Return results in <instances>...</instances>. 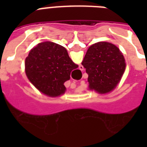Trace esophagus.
<instances>
[{
	"label": "esophagus",
	"instance_id": "1",
	"mask_svg": "<svg viewBox=\"0 0 147 147\" xmlns=\"http://www.w3.org/2000/svg\"><path fill=\"white\" fill-rule=\"evenodd\" d=\"M79 69H80L81 71H83V70H84V67H83L82 65H80V66H79ZM76 85L75 84V83H71V88H76Z\"/></svg>",
	"mask_w": 147,
	"mask_h": 147
}]
</instances>
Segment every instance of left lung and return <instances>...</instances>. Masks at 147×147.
Listing matches in <instances>:
<instances>
[{
  "instance_id": "obj_1",
  "label": "left lung",
  "mask_w": 147,
  "mask_h": 147,
  "mask_svg": "<svg viewBox=\"0 0 147 147\" xmlns=\"http://www.w3.org/2000/svg\"><path fill=\"white\" fill-rule=\"evenodd\" d=\"M82 65L88 75L89 88L100 94L107 93L116 87L126 67L121 51L116 46L107 42L91 46Z\"/></svg>"
}]
</instances>
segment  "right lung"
Here are the masks:
<instances>
[{"instance_id":"obj_1","label":"right lung","mask_w":147,"mask_h":147,"mask_svg":"<svg viewBox=\"0 0 147 147\" xmlns=\"http://www.w3.org/2000/svg\"><path fill=\"white\" fill-rule=\"evenodd\" d=\"M78 67L64 47L52 42L39 43L31 49L25 60L29 80L39 91L52 97L64 94V82Z\"/></svg>"}]
</instances>
